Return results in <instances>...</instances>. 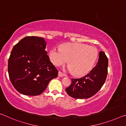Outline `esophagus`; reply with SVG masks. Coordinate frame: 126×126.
Segmentation results:
<instances>
[{
  "label": "esophagus",
  "instance_id": "34e87169",
  "mask_svg": "<svg viewBox=\"0 0 126 126\" xmlns=\"http://www.w3.org/2000/svg\"><path fill=\"white\" fill-rule=\"evenodd\" d=\"M58 75H59V77H63V76H65V75L63 74V73L61 72V71H59V74H58Z\"/></svg>",
  "mask_w": 126,
  "mask_h": 126
}]
</instances>
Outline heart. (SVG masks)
I'll return each mask as SVG.
<instances>
[{"mask_svg": "<svg viewBox=\"0 0 126 126\" xmlns=\"http://www.w3.org/2000/svg\"><path fill=\"white\" fill-rule=\"evenodd\" d=\"M98 56L97 48L80 43H65L60 49L53 48L49 58L54 65L59 66L67 61L69 69L77 76L85 75L91 70Z\"/></svg>", "mask_w": 126, "mask_h": 126, "instance_id": "heart-1", "label": "heart"}]
</instances>
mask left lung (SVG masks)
I'll list each match as a JSON object with an SVG mask.
<instances>
[{"label":"left lung","mask_w":126,"mask_h":126,"mask_svg":"<svg viewBox=\"0 0 126 126\" xmlns=\"http://www.w3.org/2000/svg\"><path fill=\"white\" fill-rule=\"evenodd\" d=\"M108 59L100 51L96 65L82 78L71 79L70 86L65 89L70 96L75 98H88L94 96L103 86L108 74Z\"/></svg>","instance_id":"left-lung-1"}]
</instances>
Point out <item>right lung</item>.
I'll return each mask as SVG.
<instances>
[{"label": "right lung", "instance_id": "1", "mask_svg": "<svg viewBox=\"0 0 126 126\" xmlns=\"http://www.w3.org/2000/svg\"><path fill=\"white\" fill-rule=\"evenodd\" d=\"M43 38L26 36L13 47L8 63L12 84L20 94L37 96L44 91L58 70L49 60Z\"/></svg>", "mask_w": 126, "mask_h": 126}]
</instances>
